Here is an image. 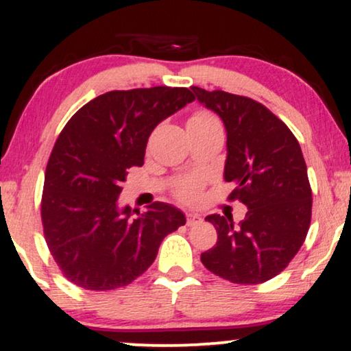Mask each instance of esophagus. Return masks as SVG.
I'll return each mask as SVG.
<instances>
[{"label":"esophagus","instance_id":"34e87169","mask_svg":"<svg viewBox=\"0 0 351 351\" xmlns=\"http://www.w3.org/2000/svg\"><path fill=\"white\" fill-rule=\"evenodd\" d=\"M203 222V217L196 213H186V225L189 227H195V225H199Z\"/></svg>","mask_w":351,"mask_h":351}]
</instances>
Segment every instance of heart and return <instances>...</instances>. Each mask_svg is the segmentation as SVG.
<instances>
[{
  "instance_id": "b5f03b06",
  "label": "heart",
  "mask_w": 351,
  "mask_h": 351,
  "mask_svg": "<svg viewBox=\"0 0 351 351\" xmlns=\"http://www.w3.org/2000/svg\"><path fill=\"white\" fill-rule=\"evenodd\" d=\"M189 126H198V128H220L219 119L208 112H198L195 113L193 117L189 119ZM196 186L195 182H189V184H184L179 189V195L182 198L190 199L196 195Z\"/></svg>"
}]
</instances>
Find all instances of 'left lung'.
Wrapping results in <instances>:
<instances>
[{"label":"left lung","instance_id":"left-lung-1","mask_svg":"<svg viewBox=\"0 0 351 351\" xmlns=\"http://www.w3.org/2000/svg\"><path fill=\"white\" fill-rule=\"evenodd\" d=\"M191 90L225 124L223 179L237 185L228 199L247 206L239 227L232 217H206L217 230V243L201 262L223 280L261 285L289 265L308 233L311 189L304 155L291 129L265 105L225 90Z\"/></svg>","mask_w":351,"mask_h":351}]
</instances>
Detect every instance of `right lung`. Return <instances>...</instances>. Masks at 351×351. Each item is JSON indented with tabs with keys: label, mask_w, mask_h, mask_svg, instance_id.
Returning a JSON list of instances; mask_svg holds the SVG:
<instances>
[{
	"label": "right lung",
	"mask_w": 351,
	"mask_h": 351,
	"mask_svg": "<svg viewBox=\"0 0 351 351\" xmlns=\"http://www.w3.org/2000/svg\"><path fill=\"white\" fill-rule=\"evenodd\" d=\"M195 95L155 86L110 90L83 105L62 129L47 161L41 220L60 271L89 291H112L147 271L166 234L185 225L174 206L141 214L118 208L128 169L142 166L148 137Z\"/></svg>",
	"instance_id": "add662e5"
}]
</instances>
